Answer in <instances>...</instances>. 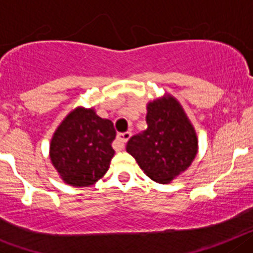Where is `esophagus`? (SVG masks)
Returning <instances> with one entry per match:
<instances>
[{
	"label": "esophagus",
	"mask_w": 253,
	"mask_h": 253,
	"mask_svg": "<svg viewBox=\"0 0 253 253\" xmlns=\"http://www.w3.org/2000/svg\"><path fill=\"white\" fill-rule=\"evenodd\" d=\"M129 137H131V132L118 133L116 142H114V148L117 149V150H122V149H125V145H126V142L128 141Z\"/></svg>",
	"instance_id": "34e87169"
}]
</instances>
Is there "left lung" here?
Segmentation results:
<instances>
[{
  "label": "left lung",
  "mask_w": 253,
  "mask_h": 253,
  "mask_svg": "<svg viewBox=\"0 0 253 253\" xmlns=\"http://www.w3.org/2000/svg\"><path fill=\"white\" fill-rule=\"evenodd\" d=\"M148 128L126 146L140 168L158 183H170L193 162L199 149L196 131L182 105L170 94L148 103Z\"/></svg>",
  "instance_id": "obj_1"
}]
</instances>
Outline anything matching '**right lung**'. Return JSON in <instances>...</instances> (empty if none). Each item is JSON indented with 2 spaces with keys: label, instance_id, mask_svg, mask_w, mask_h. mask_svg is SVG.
I'll return each mask as SVG.
<instances>
[{
  "label": "right lung",
  "instance_id": "obj_1",
  "mask_svg": "<svg viewBox=\"0 0 253 253\" xmlns=\"http://www.w3.org/2000/svg\"><path fill=\"white\" fill-rule=\"evenodd\" d=\"M112 121L93 108L78 107L54 131L49 145L50 162L65 183L87 187L107 173L114 155Z\"/></svg>",
  "mask_w": 253,
  "mask_h": 253
}]
</instances>
